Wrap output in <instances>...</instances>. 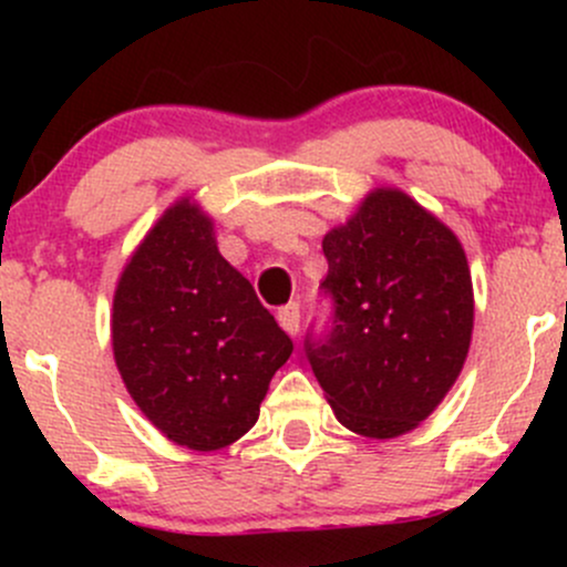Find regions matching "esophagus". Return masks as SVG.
Wrapping results in <instances>:
<instances>
[{"instance_id": "34e87169", "label": "esophagus", "mask_w": 567, "mask_h": 567, "mask_svg": "<svg viewBox=\"0 0 567 567\" xmlns=\"http://www.w3.org/2000/svg\"><path fill=\"white\" fill-rule=\"evenodd\" d=\"M277 322L282 324L285 333L296 336L298 328H301V306H298L296 301L288 303V306H282V309L277 311Z\"/></svg>"}]
</instances>
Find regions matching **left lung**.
Wrapping results in <instances>:
<instances>
[{
    "label": "left lung",
    "mask_w": 567,
    "mask_h": 567,
    "mask_svg": "<svg viewBox=\"0 0 567 567\" xmlns=\"http://www.w3.org/2000/svg\"><path fill=\"white\" fill-rule=\"evenodd\" d=\"M333 303L303 351L336 419L362 437L410 432L458 379L474 298L455 234L396 188H379L322 239Z\"/></svg>",
    "instance_id": "8db88e82"
}]
</instances>
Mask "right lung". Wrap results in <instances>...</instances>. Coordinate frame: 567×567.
Here are the masks:
<instances>
[{"label":"right lung","mask_w":567,"mask_h":567,"mask_svg":"<svg viewBox=\"0 0 567 567\" xmlns=\"http://www.w3.org/2000/svg\"><path fill=\"white\" fill-rule=\"evenodd\" d=\"M114 360L130 396L167 440L231 445L258 421L292 341L218 252L213 220L181 199L122 271Z\"/></svg>","instance_id":"obj_1"}]
</instances>
